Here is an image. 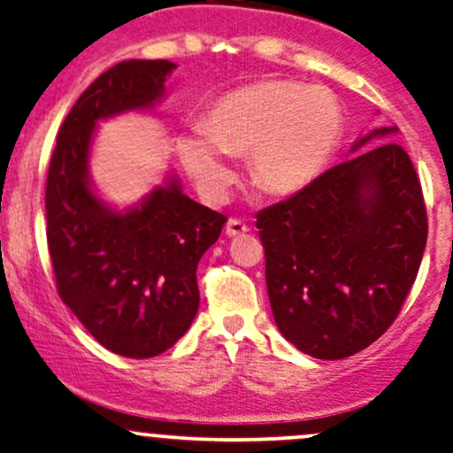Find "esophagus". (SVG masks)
Segmentation results:
<instances>
[{"instance_id":"obj_1","label":"esophagus","mask_w":453,"mask_h":453,"mask_svg":"<svg viewBox=\"0 0 453 453\" xmlns=\"http://www.w3.org/2000/svg\"><path fill=\"white\" fill-rule=\"evenodd\" d=\"M245 232H250V227H247V223L241 221V219H230V221L226 223L227 236H241V234H245Z\"/></svg>"}]
</instances>
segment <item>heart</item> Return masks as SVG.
<instances>
[{
    "mask_svg": "<svg viewBox=\"0 0 453 453\" xmlns=\"http://www.w3.org/2000/svg\"><path fill=\"white\" fill-rule=\"evenodd\" d=\"M199 134H184L178 154L208 202L230 190L221 154H247L250 175L269 195H290L319 178L342 136L334 93L287 80H265L226 93L203 114Z\"/></svg>",
    "mask_w": 453,
    "mask_h": 453,
    "instance_id": "1",
    "label": "heart"
}]
</instances>
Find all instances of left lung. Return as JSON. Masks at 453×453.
<instances>
[{
  "label": "left lung",
  "instance_id": "obj_1",
  "mask_svg": "<svg viewBox=\"0 0 453 453\" xmlns=\"http://www.w3.org/2000/svg\"><path fill=\"white\" fill-rule=\"evenodd\" d=\"M395 132L363 136L351 151L373 147L256 214L273 319L312 358L341 360L378 341L417 280L426 202Z\"/></svg>",
  "mask_w": 453,
  "mask_h": 453
}]
</instances>
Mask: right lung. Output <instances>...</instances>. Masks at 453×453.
I'll return each instance as SVG.
<instances>
[{
	"mask_svg": "<svg viewBox=\"0 0 453 453\" xmlns=\"http://www.w3.org/2000/svg\"><path fill=\"white\" fill-rule=\"evenodd\" d=\"M173 69L169 60H123L99 75L60 126L47 173V245L60 299L95 341L126 358H151L182 339L199 308V258L227 221L173 178L123 212L90 188L99 119L154 108Z\"/></svg>",
	"mask_w": 453,
	"mask_h": 453,
	"instance_id": "add662e5",
	"label": "right lung"
}]
</instances>
